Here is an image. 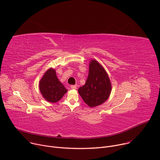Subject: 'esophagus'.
I'll return each mask as SVG.
<instances>
[{
  "label": "esophagus",
  "mask_w": 160,
  "mask_h": 160,
  "mask_svg": "<svg viewBox=\"0 0 160 160\" xmlns=\"http://www.w3.org/2000/svg\"><path fill=\"white\" fill-rule=\"evenodd\" d=\"M71 88H72V89H77V85H71Z\"/></svg>",
  "instance_id": "1"
}]
</instances>
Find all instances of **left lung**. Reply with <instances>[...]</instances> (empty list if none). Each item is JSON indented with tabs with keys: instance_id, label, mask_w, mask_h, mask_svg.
Returning <instances> with one entry per match:
<instances>
[{
	"instance_id": "left-lung-1",
	"label": "left lung",
	"mask_w": 160,
	"mask_h": 160,
	"mask_svg": "<svg viewBox=\"0 0 160 160\" xmlns=\"http://www.w3.org/2000/svg\"><path fill=\"white\" fill-rule=\"evenodd\" d=\"M78 91L83 101L91 108L102 104L109 97L111 91L109 78L104 68L96 60L90 61L86 82Z\"/></svg>"
}]
</instances>
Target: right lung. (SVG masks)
<instances>
[{
  "label": "right lung",
  "instance_id": "add662e5",
  "mask_svg": "<svg viewBox=\"0 0 160 160\" xmlns=\"http://www.w3.org/2000/svg\"><path fill=\"white\" fill-rule=\"evenodd\" d=\"M39 89L43 98L52 103L59 101L68 91L58 78L55 70L51 68L41 78Z\"/></svg>",
  "mask_w": 160,
  "mask_h": 160
}]
</instances>
